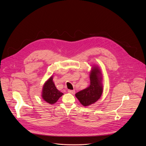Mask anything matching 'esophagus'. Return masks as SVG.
Masks as SVG:
<instances>
[{"label":"esophagus","mask_w":146,"mask_h":146,"mask_svg":"<svg viewBox=\"0 0 146 146\" xmlns=\"http://www.w3.org/2000/svg\"><path fill=\"white\" fill-rule=\"evenodd\" d=\"M68 92L70 94H75V91L74 90H68Z\"/></svg>","instance_id":"esophagus-1"}]
</instances>
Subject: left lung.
I'll return each mask as SVG.
<instances>
[{"instance_id": "1", "label": "left lung", "mask_w": 146, "mask_h": 146, "mask_svg": "<svg viewBox=\"0 0 146 146\" xmlns=\"http://www.w3.org/2000/svg\"><path fill=\"white\" fill-rule=\"evenodd\" d=\"M99 74H100V70L97 68L92 69L90 74V86L76 94V96L83 106H90L100 98L103 88Z\"/></svg>"}]
</instances>
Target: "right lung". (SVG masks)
<instances>
[{"label": "right lung", "mask_w": 146, "mask_h": 146, "mask_svg": "<svg viewBox=\"0 0 146 146\" xmlns=\"http://www.w3.org/2000/svg\"><path fill=\"white\" fill-rule=\"evenodd\" d=\"M62 95L63 93L56 89L52 81V77H51L43 86L42 93L43 99L50 104H54L57 102Z\"/></svg>", "instance_id": "obj_1"}]
</instances>
